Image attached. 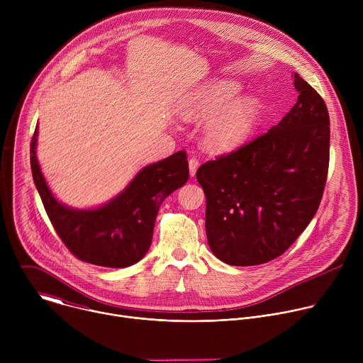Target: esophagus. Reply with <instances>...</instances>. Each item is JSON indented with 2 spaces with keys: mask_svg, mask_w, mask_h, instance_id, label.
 <instances>
[{
  "mask_svg": "<svg viewBox=\"0 0 363 363\" xmlns=\"http://www.w3.org/2000/svg\"><path fill=\"white\" fill-rule=\"evenodd\" d=\"M198 167H199L198 158H196V157H191V158H189V175H191V177H194V175L196 174Z\"/></svg>",
  "mask_w": 363,
  "mask_h": 363,
  "instance_id": "esophagus-1",
  "label": "esophagus"
}]
</instances>
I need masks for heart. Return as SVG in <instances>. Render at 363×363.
Returning a JSON list of instances; mask_svg holds the SVG:
<instances>
[{
	"mask_svg": "<svg viewBox=\"0 0 363 363\" xmlns=\"http://www.w3.org/2000/svg\"><path fill=\"white\" fill-rule=\"evenodd\" d=\"M241 86L233 80H218L191 93L178 108L188 121L210 118L203 129V145L213 152H227L240 146L254 128L260 101L254 96L233 100Z\"/></svg>",
	"mask_w": 363,
	"mask_h": 363,
	"instance_id": "b5f03b06",
	"label": "heart"
}]
</instances>
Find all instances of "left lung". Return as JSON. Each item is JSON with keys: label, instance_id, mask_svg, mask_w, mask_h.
<instances>
[{"label": "left lung", "instance_id": "8db88e82", "mask_svg": "<svg viewBox=\"0 0 363 363\" xmlns=\"http://www.w3.org/2000/svg\"><path fill=\"white\" fill-rule=\"evenodd\" d=\"M291 111L267 133L196 171L211 251L230 266L281 255L315 217L329 169L330 122L322 96L294 73Z\"/></svg>", "mask_w": 363, "mask_h": 363}]
</instances>
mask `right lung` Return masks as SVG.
Masks as SVG:
<instances>
[{"label":"right lung","instance_id":"obj_1","mask_svg":"<svg viewBox=\"0 0 363 363\" xmlns=\"http://www.w3.org/2000/svg\"><path fill=\"white\" fill-rule=\"evenodd\" d=\"M35 128L30 164L35 188L56 233L79 260L112 269L138 263L150 247L155 220L162 201L189 178L185 150L139 171L112 201L93 210H76L59 202L41 174Z\"/></svg>","mask_w":363,"mask_h":363}]
</instances>
